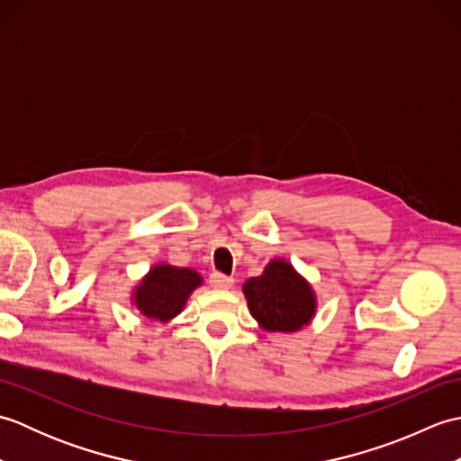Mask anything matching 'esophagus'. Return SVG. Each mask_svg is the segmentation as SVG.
Segmentation results:
<instances>
[{
    "mask_svg": "<svg viewBox=\"0 0 461 461\" xmlns=\"http://www.w3.org/2000/svg\"><path fill=\"white\" fill-rule=\"evenodd\" d=\"M210 285L215 289H230L233 285V277L223 276L220 271H213L210 276Z\"/></svg>",
    "mask_w": 461,
    "mask_h": 461,
    "instance_id": "1",
    "label": "esophagus"
}]
</instances>
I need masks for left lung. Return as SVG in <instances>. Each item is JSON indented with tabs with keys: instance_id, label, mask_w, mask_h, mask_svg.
Instances as JSON below:
<instances>
[{
	"instance_id": "8db88e82",
	"label": "left lung",
	"mask_w": 461,
	"mask_h": 461,
	"mask_svg": "<svg viewBox=\"0 0 461 461\" xmlns=\"http://www.w3.org/2000/svg\"><path fill=\"white\" fill-rule=\"evenodd\" d=\"M253 319L271 332H293L315 315V293L285 259H273L263 276L243 283Z\"/></svg>"
}]
</instances>
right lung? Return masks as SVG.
Masks as SVG:
<instances>
[{"mask_svg": "<svg viewBox=\"0 0 461 461\" xmlns=\"http://www.w3.org/2000/svg\"><path fill=\"white\" fill-rule=\"evenodd\" d=\"M198 285H202L200 273L160 263L136 287L132 299L144 317L170 321L184 309L190 293Z\"/></svg>", "mask_w": 461, "mask_h": 461, "instance_id": "obj_1", "label": "right lung"}]
</instances>
